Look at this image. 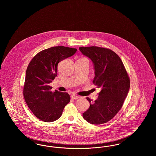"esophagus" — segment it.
<instances>
[{
    "label": "esophagus",
    "mask_w": 156,
    "mask_h": 156,
    "mask_svg": "<svg viewBox=\"0 0 156 156\" xmlns=\"http://www.w3.org/2000/svg\"><path fill=\"white\" fill-rule=\"evenodd\" d=\"M71 98L72 99H78L80 97H78V96H76V95H72L71 96Z\"/></svg>",
    "instance_id": "obj_1"
}]
</instances>
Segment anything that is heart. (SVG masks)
Masks as SVG:
<instances>
[{
  "label": "heart",
  "instance_id": "obj_1",
  "mask_svg": "<svg viewBox=\"0 0 156 156\" xmlns=\"http://www.w3.org/2000/svg\"><path fill=\"white\" fill-rule=\"evenodd\" d=\"M82 59H87V60H88V59H87V58H81Z\"/></svg>",
  "mask_w": 156,
  "mask_h": 156
}]
</instances>
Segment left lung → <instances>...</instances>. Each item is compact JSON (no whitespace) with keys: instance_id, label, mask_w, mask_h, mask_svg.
<instances>
[{"instance_id":"1","label":"left lung","mask_w":156,"mask_h":156,"mask_svg":"<svg viewBox=\"0 0 156 156\" xmlns=\"http://www.w3.org/2000/svg\"><path fill=\"white\" fill-rule=\"evenodd\" d=\"M79 49L92 61L95 75L93 83L101 89L93 103L87 98L90 106L83 118L91 124H103L113 118L122 108L130 88V78L120 58L111 49L96 46Z\"/></svg>"}]
</instances>
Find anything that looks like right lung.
<instances>
[{
  "label": "right lung",
  "mask_w": 156,
  "mask_h": 156,
  "mask_svg": "<svg viewBox=\"0 0 156 156\" xmlns=\"http://www.w3.org/2000/svg\"><path fill=\"white\" fill-rule=\"evenodd\" d=\"M74 48L56 46L41 51L27 67L23 87V96L30 111L38 119L54 122L61 117L70 97L67 92L51 91L49 83L57 75L58 64L73 55Z\"/></svg>",
  "instance_id": "right-lung-1"
}]
</instances>
